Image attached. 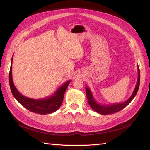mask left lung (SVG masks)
Masks as SVG:
<instances>
[{
  "label": "left lung",
  "instance_id": "8db88e82",
  "mask_svg": "<svg viewBox=\"0 0 150 150\" xmlns=\"http://www.w3.org/2000/svg\"><path fill=\"white\" fill-rule=\"evenodd\" d=\"M137 69H138V79L137 82V84L135 86V88L133 90L132 95L128 98V100H126L123 103H113L112 104H101L98 103L95 100V98L93 96V94L91 93V91L88 87L86 88V97L88 98V102L91 108L96 112L102 114V115H108V114H112L115 113L118 111L122 110L123 108L131 103L132 100L133 99V98L135 97V95L137 93L139 85H140V71L139 68L137 64Z\"/></svg>",
  "mask_w": 150,
  "mask_h": 150
}]
</instances>
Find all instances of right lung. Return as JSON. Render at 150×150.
Wrapping results in <instances>:
<instances>
[{"label": "right lung", "instance_id": "add662e5", "mask_svg": "<svg viewBox=\"0 0 150 150\" xmlns=\"http://www.w3.org/2000/svg\"><path fill=\"white\" fill-rule=\"evenodd\" d=\"M12 61L9 70V82L11 93L19 103L31 112L41 115L50 114L55 112L59 109L63 102L64 95L71 81H67L66 83L59 87L52 95L41 99H33L22 95L15 88L12 78Z\"/></svg>", "mask_w": 150, "mask_h": 150}]
</instances>
